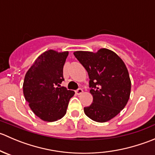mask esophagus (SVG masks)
Wrapping results in <instances>:
<instances>
[{"instance_id":"34e87169","label":"esophagus","mask_w":155,"mask_h":155,"mask_svg":"<svg viewBox=\"0 0 155 155\" xmlns=\"http://www.w3.org/2000/svg\"><path fill=\"white\" fill-rule=\"evenodd\" d=\"M82 93H83V90H82V88H79V89H77V90L76 91V94L77 95L82 94Z\"/></svg>"}]
</instances>
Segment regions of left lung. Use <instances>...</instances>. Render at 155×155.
I'll list each match as a JSON object with an SVG mask.
<instances>
[{"label":"left lung","mask_w":155,"mask_h":155,"mask_svg":"<svg viewBox=\"0 0 155 155\" xmlns=\"http://www.w3.org/2000/svg\"><path fill=\"white\" fill-rule=\"evenodd\" d=\"M75 57L87 70L91 105L84 108L88 118L106 122L120 113L130 98L131 81L125 64L113 51L100 48L96 52L76 51Z\"/></svg>","instance_id":"8db88e82"}]
</instances>
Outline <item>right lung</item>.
Here are the masks:
<instances>
[{
  "label": "right lung",
  "instance_id": "add662e5",
  "mask_svg": "<svg viewBox=\"0 0 155 155\" xmlns=\"http://www.w3.org/2000/svg\"><path fill=\"white\" fill-rule=\"evenodd\" d=\"M69 52L49 49L34 61L26 73L23 94L31 110L44 121L61 119L67 112L73 91L61 87L63 68Z\"/></svg>",
  "mask_w": 155,
  "mask_h": 155
}]
</instances>
